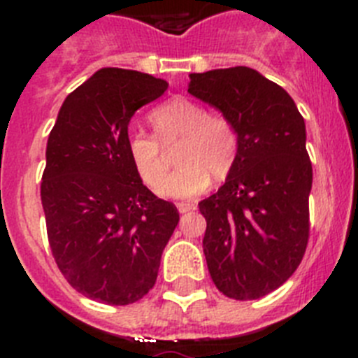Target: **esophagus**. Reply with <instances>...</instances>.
<instances>
[{
    "mask_svg": "<svg viewBox=\"0 0 358 358\" xmlns=\"http://www.w3.org/2000/svg\"><path fill=\"white\" fill-rule=\"evenodd\" d=\"M177 210H179V213H188V211L195 210L194 204H186V202H179L177 204Z\"/></svg>",
    "mask_w": 358,
    "mask_h": 358,
    "instance_id": "34e87169",
    "label": "esophagus"
}]
</instances>
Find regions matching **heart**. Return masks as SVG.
Listing matches in <instances>:
<instances>
[{
  "label": "heart",
  "instance_id": "b5f03b06",
  "mask_svg": "<svg viewBox=\"0 0 358 358\" xmlns=\"http://www.w3.org/2000/svg\"><path fill=\"white\" fill-rule=\"evenodd\" d=\"M150 122L157 141L140 131L127 136V156L145 185H157L166 171L160 145L182 143L176 152L182 169L159 182L156 192L161 197L194 199L208 188L211 176L220 179L233 169L238 134L224 116L208 115L199 103L177 96L152 110Z\"/></svg>",
  "mask_w": 358,
  "mask_h": 358
}]
</instances>
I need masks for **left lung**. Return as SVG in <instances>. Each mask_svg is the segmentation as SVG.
<instances>
[{"label": "left lung", "instance_id": "left-lung-1", "mask_svg": "<svg viewBox=\"0 0 358 358\" xmlns=\"http://www.w3.org/2000/svg\"><path fill=\"white\" fill-rule=\"evenodd\" d=\"M188 93L220 110L238 134L226 182L199 202L208 271L224 296L258 299L292 276L308 242L305 120L281 85L245 66L192 73Z\"/></svg>", "mask_w": 358, "mask_h": 358}]
</instances>
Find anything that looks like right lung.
<instances>
[{
  "label": "right lung",
  "mask_w": 358,
  "mask_h": 358,
  "mask_svg": "<svg viewBox=\"0 0 358 358\" xmlns=\"http://www.w3.org/2000/svg\"><path fill=\"white\" fill-rule=\"evenodd\" d=\"M166 87L148 73L98 69L66 96L48 136L41 201L53 258L73 289L106 305L148 294L179 222L127 156L131 118Z\"/></svg>",
  "instance_id": "right-lung-1"
}]
</instances>
